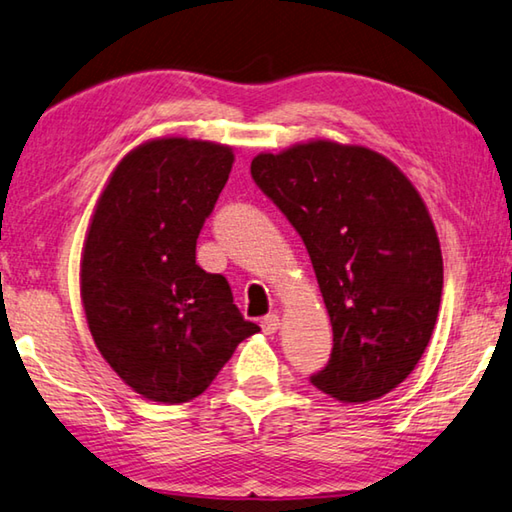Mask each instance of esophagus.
Returning <instances> with one entry per match:
<instances>
[{"mask_svg":"<svg viewBox=\"0 0 512 512\" xmlns=\"http://www.w3.org/2000/svg\"><path fill=\"white\" fill-rule=\"evenodd\" d=\"M262 329L264 334H275L280 329V316L277 314H268L262 318Z\"/></svg>","mask_w":512,"mask_h":512,"instance_id":"34e87169","label":"esophagus"}]
</instances>
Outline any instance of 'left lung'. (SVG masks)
Returning <instances> with one entry per match:
<instances>
[{
  "mask_svg": "<svg viewBox=\"0 0 512 512\" xmlns=\"http://www.w3.org/2000/svg\"><path fill=\"white\" fill-rule=\"evenodd\" d=\"M255 185L307 246L334 345L309 377L341 402H370L411 375L443 296V255L409 178L363 146L327 140L262 153Z\"/></svg>",
  "mask_w": 512,
  "mask_h": 512,
  "instance_id": "1",
  "label": "left lung"
}]
</instances>
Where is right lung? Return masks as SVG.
<instances>
[{"instance_id": "1", "label": "right lung", "mask_w": 512, "mask_h": 512, "mask_svg": "<svg viewBox=\"0 0 512 512\" xmlns=\"http://www.w3.org/2000/svg\"><path fill=\"white\" fill-rule=\"evenodd\" d=\"M230 146L164 137L126 155L94 210L81 300L110 368L146 400L201 395L259 332L223 275L196 264V239L228 183Z\"/></svg>"}]
</instances>
